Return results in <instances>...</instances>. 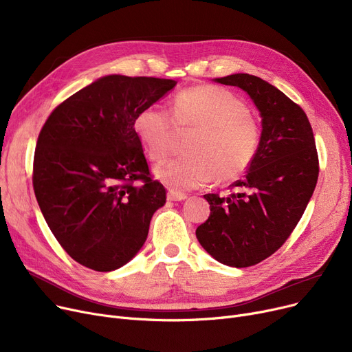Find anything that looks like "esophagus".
I'll list each match as a JSON object with an SVG mask.
<instances>
[{
	"mask_svg": "<svg viewBox=\"0 0 352 352\" xmlns=\"http://www.w3.org/2000/svg\"><path fill=\"white\" fill-rule=\"evenodd\" d=\"M166 197H168V199H171V201H182L187 198V194L175 191V190H170L168 194H166Z\"/></svg>",
	"mask_w": 352,
	"mask_h": 352,
	"instance_id": "34e87169",
	"label": "esophagus"
}]
</instances>
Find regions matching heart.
Returning a JSON list of instances; mask_svg holds the SVG:
<instances>
[{
  "instance_id": "heart-1",
  "label": "heart",
  "mask_w": 352,
  "mask_h": 352,
  "mask_svg": "<svg viewBox=\"0 0 352 352\" xmlns=\"http://www.w3.org/2000/svg\"><path fill=\"white\" fill-rule=\"evenodd\" d=\"M175 128L194 131L188 155L155 166V177L175 190L204 186L215 178L230 182L248 171L261 144V129L244 100L217 85H197L174 98V117L153 104L138 111L134 133L146 155L154 161L170 151Z\"/></svg>"
}]
</instances>
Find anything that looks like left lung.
Here are the masks:
<instances>
[{"label":"left lung","instance_id":"8db88e82","mask_svg":"<svg viewBox=\"0 0 352 352\" xmlns=\"http://www.w3.org/2000/svg\"><path fill=\"white\" fill-rule=\"evenodd\" d=\"M214 81L244 89L263 118L261 144L245 178L228 197L206 194L210 217L195 234L224 265L245 268L278 250L297 227L317 186L316 140L304 109L283 91L250 74Z\"/></svg>","mask_w":352,"mask_h":352}]
</instances>
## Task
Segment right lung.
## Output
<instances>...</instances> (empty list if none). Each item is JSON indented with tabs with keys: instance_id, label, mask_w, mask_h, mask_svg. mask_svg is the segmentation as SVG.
Listing matches in <instances>:
<instances>
[{
	"instance_id": "add662e5",
	"label": "right lung",
	"mask_w": 352,
	"mask_h": 352,
	"mask_svg": "<svg viewBox=\"0 0 352 352\" xmlns=\"http://www.w3.org/2000/svg\"><path fill=\"white\" fill-rule=\"evenodd\" d=\"M175 84L107 76L67 98L45 121L34 154V192L51 232L78 264L114 271L144 245L166 198L151 178L134 120Z\"/></svg>"
}]
</instances>
